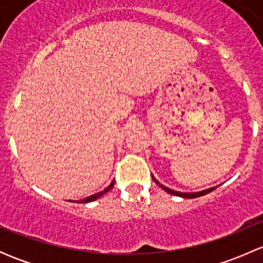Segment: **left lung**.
<instances>
[{"instance_id":"obj_1","label":"left lung","mask_w":263,"mask_h":263,"mask_svg":"<svg viewBox=\"0 0 263 263\" xmlns=\"http://www.w3.org/2000/svg\"><path fill=\"white\" fill-rule=\"evenodd\" d=\"M153 179H154V182H155L156 184L159 185V187L163 188V190L165 191V192L171 193V195H174V196H179V197H183V198H196V197H200V196H205V195H208V193L213 192L215 188H216V187H211V188H208V190L200 191V192H179V191L171 190V188H168V187H165V185L160 184V183L156 181V179L154 178V177H153Z\"/></svg>"}]
</instances>
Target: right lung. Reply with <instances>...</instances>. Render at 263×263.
I'll return each mask as SVG.
<instances>
[{"instance_id": "add662e5", "label": "right lung", "mask_w": 263, "mask_h": 263, "mask_svg": "<svg viewBox=\"0 0 263 263\" xmlns=\"http://www.w3.org/2000/svg\"><path fill=\"white\" fill-rule=\"evenodd\" d=\"M113 185H115V181H112V183H110V184L108 185L107 188H104V190H103V191H100V192L95 193V195H91V196H89V197L84 198V200L79 201V202H80V203H81V202H82V203L92 202V201H95V200H98V198H99V197H102V196L104 195V193H107L108 191H109V190H112V188H113Z\"/></svg>"}]
</instances>
